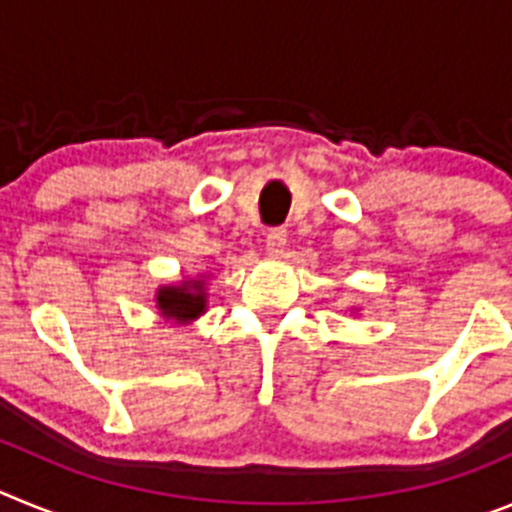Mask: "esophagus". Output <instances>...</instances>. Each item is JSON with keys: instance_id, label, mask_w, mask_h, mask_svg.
Listing matches in <instances>:
<instances>
[{"instance_id": "1", "label": "esophagus", "mask_w": 512, "mask_h": 512, "mask_svg": "<svg viewBox=\"0 0 512 512\" xmlns=\"http://www.w3.org/2000/svg\"><path fill=\"white\" fill-rule=\"evenodd\" d=\"M284 248H287V230L284 228H271L266 233V251L269 256H284Z\"/></svg>"}]
</instances>
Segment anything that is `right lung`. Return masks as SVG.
<instances>
[{
	"mask_svg": "<svg viewBox=\"0 0 512 512\" xmlns=\"http://www.w3.org/2000/svg\"><path fill=\"white\" fill-rule=\"evenodd\" d=\"M207 279L210 274H197L182 282L161 284L153 295L158 318L171 325H192L207 312Z\"/></svg>",
	"mask_w": 512,
	"mask_h": 512,
	"instance_id": "add662e5",
	"label": "right lung"
}]
</instances>
